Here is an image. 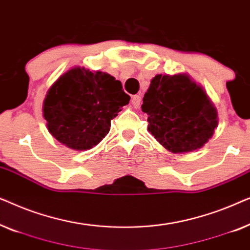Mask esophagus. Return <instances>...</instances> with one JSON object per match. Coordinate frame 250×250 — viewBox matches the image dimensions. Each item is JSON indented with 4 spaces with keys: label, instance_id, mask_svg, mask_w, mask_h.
Segmentation results:
<instances>
[{
    "label": "esophagus",
    "instance_id": "obj_1",
    "mask_svg": "<svg viewBox=\"0 0 250 250\" xmlns=\"http://www.w3.org/2000/svg\"><path fill=\"white\" fill-rule=\"evenodd\" d=\"M131 102H132L133 107L139 108L140 102H141V97H140V95H133L132 99H131Z\"/></svg>",
    "mask_w": 250,
    "mask_h": 250
}]
</instances>
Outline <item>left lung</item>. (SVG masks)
I'll list each match as a JSON object with an SVG mask.
<instances>
[{
	"label": "left lung",
	"mask_w": 250,
	"mask_h": 250,
	"mask_svg": "<svg viewBox=\"0 0 250 250\" xmlns=\"http://www.w3.org/2000/svg\"><path fill=\"white\" fill-rule=\"evenodd\" d=\"M141 108L148 115V131L174 153L203 148L218 124L213 102L186 74L156 75Z\"/></svg>",
	"instance_id": "obj_1"
}]
</instances>
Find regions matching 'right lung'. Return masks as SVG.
Listing matches in <instances>:
<instances>
[{"label":"right lung","instance_id":"obj_1","mask_svg":"<svg viewBox=\"0 0 250 250\" xmlns=\"http://www.w3.org/2000/svg\"><path fill=\"white\" fill-rule=\"evenodd\" d=\"M122 83L102 71L71 68L47 91L43 116L49 132L74 150L95 146L110 131V122L129 102Z\"/></svg>","mask_w":250,"mask_h":250}]
</instances>
